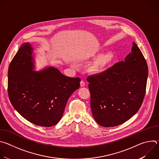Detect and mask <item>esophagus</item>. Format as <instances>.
Here are the masks:
<instances>
[{"label":"esophagus","instance_id":"1","mask_svg":"<svg viewBox=\"0 0 159 159\" xmlns=\"http://www.w3.org/2000/svg\"><path fill=\"white\" fill-rule=\"evenodd\" d=\"M80 86H81V87H84V86L85 85V82H84V81L82 80L80 81Z\"/></svg>","mask_w":159,"mask_h":159}]
</instances>
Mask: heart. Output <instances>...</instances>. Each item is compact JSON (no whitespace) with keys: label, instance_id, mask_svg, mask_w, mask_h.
<instances>
[{"label":"heart","instance_id":"heart-1","mask_svg":"<svg viewBox=\"0 0 159 159\" xmlns=\"http://www.w3.org/2000/svg\"><path fill=\"white\" fill-rule=\"evenodd\" d=\"M112 55L111 54H106L104 55L101 57L95 63L94 65V69L96 70H100L105 67H106L112 61Z\"/></svg>","mask_w":159,"mask_h":159}]
</instances>
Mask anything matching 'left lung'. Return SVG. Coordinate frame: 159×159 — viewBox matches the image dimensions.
Listing matches in <instances>:
<instances>
[{
  "label": "left lung",
  "instance_id": "obj_1",
  "mask_svg": "<svg viewBox=\"0 0 159 159\" xmlns=\"http://www.w3.org/2000/svg\"><path fill=\"white\" fill-rule=\"evenodd\" d=\"M147 61L135 43L125 61L87 78L90 107L96 121L104 127L123 124L137 112L146 92Z\"/></svg>",
  "mask_w": 159,
  "mask_h": 159
}]
</instances>
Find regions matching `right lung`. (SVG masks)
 Here are the masks:
<instances>
[{
    "label": "right lung",
    "instance_id": "right-lung-1",
    "mask_svg": "<svg viewBox=\"0 0 159 159\" xmlns=\"http://www.w3.org/2000/svg\"><path fill=\"white\" fill-rule=\"evenodd\" d=\"M33 49L23 43L8 70V95L14 109L28 121L44 127L57 124L68 99L80 87V79L62 74L54 67L33 71Z\"/></svg>",
    "mask_w": 159,
    "mask_h": 159
}]
</instances>
